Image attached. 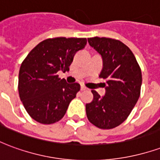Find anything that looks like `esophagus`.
Returning a JSON list of instances; mask_svg holds the SVG:
<instances>
[{
	"label": "esophagus",
	"mask_w": 160,
	"mask_h": 160,
	"mask_svg": "<svg viewBox=\"0 0 160 160\" xmlns=\"http://www.w3.org/2000/svg\"><path fill=\"white\" fill-rule=\"evenodd\" d=\"M80 90H81V91H86V90H87V88L85 87V86H83V85H81V86H80Z\"/></svg>",
	"instance_id": "1"
}]
</instances>
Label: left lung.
I'll list each match as a JSON object with an SVG mask.
<instances>
[{
	"mask_svg": "<svg viewBox=\"0 0 160 160\" xmlns=\"http://www.w3.org/2000/svg\"><path fill=\"white\" fill-rule=\"evenodd\" d=\"M87 40L102 57L99 77L106 80L103 97L92 90L93 99L86 104L87 118L96 127L110 129L123 122L137 103L142 82L141 68L130 49L119 40L98 37Z\"/></svg>",
	"mask_w": 160,
	"mask_h": 160,
	"instance_id": "1",
	"label": "left lung"
}]
</instances>
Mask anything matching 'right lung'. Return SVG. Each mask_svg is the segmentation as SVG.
I'll use <instances>...</instances> for the list:
<instances>
[{
    "label": "right lung",
    "mask_w": 160,
    "mask_h": 160,
    "mask_svg": "<svg viewBox=\"0 0 160 160\" xmlns=\"http://www.w3.org/2000/svg\"><path fill=\"white\" fill-rule=\"evenodd\" d=\"M86 45L87 38H49L39 42L24 60L19 68V94L34 120L51 124L64 117L80 86L67 83L57 73L69 71L74 55Z\"/></svg>",
    "instance_id": "1"
}]
</instances>
